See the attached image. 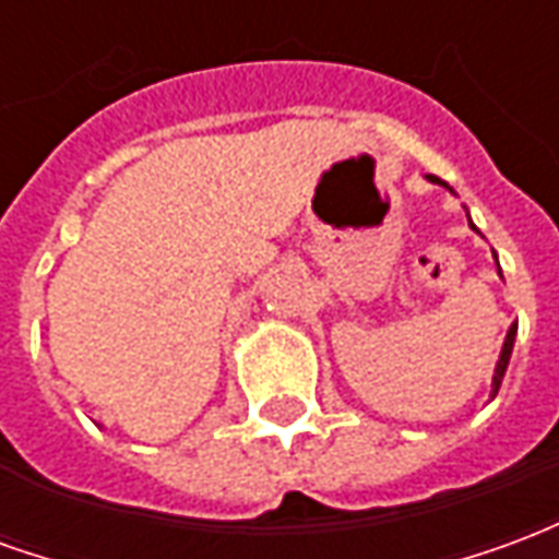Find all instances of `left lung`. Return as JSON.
Here are the masks:
<instances>
[{"label": "left lung", "mask_w": 559, "mask_h": 559, "mask_svg": "<svg viewBox=\"0 0 559 559\" xmlns=\"http://www.w3.org/2000/svg\"><path fill=\"white\" fill-rule=\"evenodd\" d=\"M431 182L437 185H445L440 182L437 176H428ZM449 188V185H445ZM452 191V188H449ZM476 230V227H473ZM515 335H518V323H512L509 326V332H506V341H503V350H500V359H497V368H493V380H491V386H493V395H497V389H500V383H503V374H506V368H509V356H512V347H515Z\"/></svg>", "instance_id": "obj_1"}]
</instances>
